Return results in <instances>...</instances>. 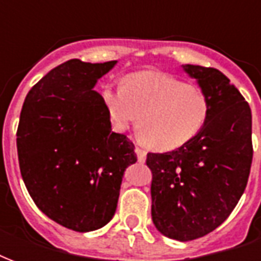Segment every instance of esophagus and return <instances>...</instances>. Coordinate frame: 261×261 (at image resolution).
I'll return each mask as SVG.
<instances>
[{"instance_id": "obj_1", "label": "esophagus", "mask_w": 261, "mask_h": 261, "mask_svg": "<svg viewBox=\"0 0 261 261\" xmlns=\"http://www.w3.org/2000/svg\"><path fill=\"white\" fill-rule=\"evenodd\" d=\"M136 153H137V158H138V162L144 164V162H145V159H147V151H145V149H142L141 147H136Z\"/></svg>"}]
</instances>
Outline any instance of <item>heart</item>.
I'll list each match as a JSON object with an SVG mask.
<instances>
[{"label": "heart", "instance_id": "b5f03b06", "mask_svg": "<svg viewBox=\"0 0 261 261\" xmlns=\"http://www.w3.org/2000/svg\"><path fill=\"white\" fill-rule=\"evenodd\" d=\"M102 100L114 130L125 131L138 117V136L156 151L176 149L192 141L210 119V103L202 92L153 71L127 76L123 89L103 88Z\"/></svg>", "mask_w": 261, "mask_h": 261}]
</instances>
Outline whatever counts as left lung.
Masks as SVG:
<instances>
[{"label": "left lung", "mask_w": 261, "mask_h": 261, "mask_svg": "<svg viewBox=\"0 0 261 261\" xmlns=\"http://www.w3.org/2000/svg\"><path fill=\"white\" fill-rule=\"evenodd\" d=\"M210 103L201 133L175 151L148 152L152 221L161 233L187 242L224 222L245 192L253 158L252 112L215 68L185 67Z\"/></svg>", "instance_id": "8db88e82"}]
</instances>
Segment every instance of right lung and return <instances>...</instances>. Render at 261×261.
I'll return each instance as SVG.
<instances>
[{
	"label": "right lung",
	"mask_w": 261,
	"mask_h": 261,
	"mask_svg": "<svg viewBox=\"0 0 261 261\" xmlns=\"http://www.w3.org/2000/svg\"><path fill=\"white\" fill-rule=\"evenodd\" d=\"M116 61L69 60L44 75L26 96L16 131L22 179L48 218L75 232L113 218L134 144L112 131L102 96L92 88Z\"/></svg>",
	"instance_id": "add662e5"
}]
</instances>
